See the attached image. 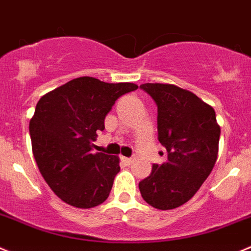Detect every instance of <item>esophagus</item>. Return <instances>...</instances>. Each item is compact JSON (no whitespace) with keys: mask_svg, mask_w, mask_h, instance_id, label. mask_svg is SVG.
Instances as JSON below:
<instances>
[{"mask_svg":"<svg viewBox=\"0 0 251 251\" xmlns=\"http://www.w3.org/2000/svg\"><path fill=\"white\" fill-rule=\"evenodd\" d=\"M122 161H123L126 165H130V163H132V157H124L122 156Z\"/></svg>","mask_w":251,"mask_h":251,"instance_id":"34e87169","label":"esophagus"}]
</instances>
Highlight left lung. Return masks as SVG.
<instances>
[{"label": "left lung", "instance_id": "1", "mask_svg": "<svg viewBox=\"0 0 251 251\" xmlns=\"http://www.w3.org/2000/svg\"><path fill=\"white\" fill-rule=\"evenodd\" d=\"M157 106V139L168 152L139 182L142 197L157 209H173L193 197L213 169L221 128L216 112L192 92L169 83L140 86Z\"/></svg>", "mask_w": 251, "mask_h": 251}]
</instances>
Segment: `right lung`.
Returning a JSON list of instances; mask_svg holds the SVG:
<instances>
[{
    "instance_id": "obj_1",
    "label": "right lung",
    "mask_w": 251,
    "mask_h": 251,
    "mask_svg": "<svg viewBox=\"0 0 251 251\" xmlns=\"http://www.w3.org/2000/svg\"><path fill=\"white\" fill-rule=\"evenodd\" d=\"M138 86L74 78L44 95L29 122L37 165L59 199L77 208H92L108 197L119 173L114 155L92 154V142L117 100Z\"/></svg>"
}]
</instances>
